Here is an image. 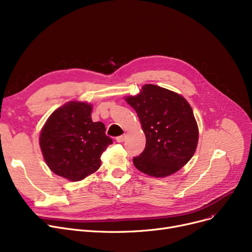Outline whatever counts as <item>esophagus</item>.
I'll list each match as a JSON object with an SVG mask.
<instances>
[{"mask_svg":"<svg viewBox=\"0 0 252 252\" xmlns=\"http://www.w3.org/2000/svg\"><path fill=\"white\" fill-rule=\"evenodd\" d=\"M126 140V135H123V136H119L116 138V142H118V143H123V142Z\"/></svg>","mask_w":252,"mask_h":252,"instance_id":"obj_1","label":"esophagus"}]
</instances>
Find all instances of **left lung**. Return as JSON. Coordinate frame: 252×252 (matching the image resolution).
Returning <instances> with one entry per match:
<instances>
[{
  "instance_id": "obj_1",
  "label": "left lung",
  "mask_w": 252,
  "mask_h": 252,
  "mask_svg": "<svg viewBox=\"0 0 252 252\" xmlns=\"http://www.w3.org/2000/svg\"><path fill=\"white\" fill-rule=\"evenodd\" d=\"M138 114L146 146L133 158L149 176L167 177L192 158L199 140L192 109L184 97L163 87L146 84L139 94L126 97Z\"/></svg>"
}]
</instances>
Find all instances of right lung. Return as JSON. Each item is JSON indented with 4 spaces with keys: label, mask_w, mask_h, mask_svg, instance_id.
Returning <instances> with one entry per match:
<instances>
[{
    "label": "right lung",
    "mask_w": 252,
    "mask_h": 252,
    "mask_svg": "<svg viewBox=\"0 0 252 252\" xmlns=\"http://www.w3.org/2000/svg\"><path fill=\"white\" fill-rule=\"evenodd\" d=\"M92 105L69 102L58 108L43 126L40 147L49 169L71 181H80L101 166V156L112 144L105 125L92 120Z\"/></svg>",
    "instance_id": "add662e5"
}]
</instances>
